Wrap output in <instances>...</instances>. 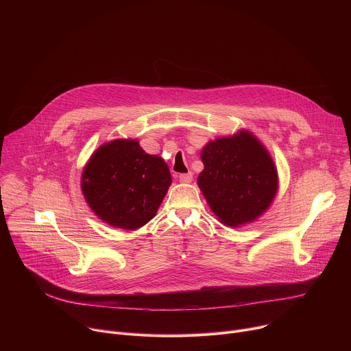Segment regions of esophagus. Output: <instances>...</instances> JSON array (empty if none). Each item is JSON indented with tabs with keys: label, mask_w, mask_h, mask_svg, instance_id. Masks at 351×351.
<instances>
[{
	"label": "esophagus",
	"mask_w": 351,
	"mask_h": 351,
	"mask_svg": "<svg viewBox=\"0 0 351 351\" xmlns=\"http://www.w3.org/2000/svg\"><path fill=\"white\" fill-rule=\"evenodd\" d=\"M179 180L182 183H190L193 180V173L191 172H187V173H180L179 175Z\"/></svg>",
	"instance_id": "esophagus-1"
}]
</instances>
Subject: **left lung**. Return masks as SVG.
I'll use <instances>...</instances> for the list:
<instances>
[{"instance_id":"obj_1","label":"left lung","mask_w":351,"mask_h":351,"mask_svg":"<svg viewBox=\"0 0 351 351\" xmlns=\"http://www.w3.org/2000/svg\"><path fill=\"white\" fill-rule=\"evenodd\" d=\"M198 186L222 223L239 226L258 218L278 189L276 168L263 144L247 132L208 143Z\"/></svg>"}]
</instances>
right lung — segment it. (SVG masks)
Wrapping results in <instances>:
<instances>
[{"label": "right lung", "instance_id": "add662e5", "mask_svg": "<svg viewBox=\"0 0 351 351\" xmlns=\"http://www.w3.org/2000/svg\"><path fill=\"white\" fill-rule=\"evenodd\" d=\"M171 182L162 158L145 154L136 140H114L93 154L82 190L99 218L132 230L154 218Z\"/></svg>", "mask_w": 351, "mask_h": 351}]
</instances>
